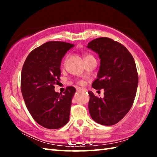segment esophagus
<instances>
[{"label":"esophagus","instance_id":"esophagus-1","mask_svg":"<svg viewBox=\"0 0 157 157\" xmlns=\"http://www.w3.org/2000/svg\"><path fill=\"white\" fill-rule=\"evenodd\" d=\"M78 90H82V91H86V89L82 88V87H79V88H78Z\"/></svg>","mask_w":157,"mask_h":157}]
</instances>
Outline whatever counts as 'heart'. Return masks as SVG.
I'll list each match as a JSON object with an SVG mask.
<instances>
[{
  "label": "heart",
  "instance_id": "1",
  "mask_svg": "<svg viewBox=\"0 0 157 157\" xmlns=\"http://www.w3.org/2000/svg\"><path fill=\"white\" fill-rule=\"evenodd\" d=\"M92 57H93L91 55L86 54V55H84V61H86V60H88L89 59H91V58H92ZM78 83H79V84H81V83H82V82H81V81H79V82H78Z\"/></svg>",
  "mask_w": 157,
  "mask_h": 157
}]
</instances>
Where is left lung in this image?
<instances>
[{
    "label": "left lung",
    "instance_id": "left-lung-1",
    "mask_svg": "<svg viewBox=\"0 0 157 157\" xmlns=\"http://www.w3.org/2000/svg\"><path fill=\"white\" fill-rule=\"evenodd\" d=\"M87 47L100 59L98 78L92 87L105 90L103 98L89 91L90 115L98 123L113 125L124 118L134 103L139 83L136 63L123 44L108 37L95 39Z\"/></svg>",
    "mask_w": 157,
    "mask_h": 157
}]
</instances>
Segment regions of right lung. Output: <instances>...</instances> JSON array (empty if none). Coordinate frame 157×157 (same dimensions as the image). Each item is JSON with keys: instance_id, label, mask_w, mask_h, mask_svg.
Wrapping results in <instances>:
<instances>
[{"instance_id": "obj_1", "label": "right lung", "mask_w": 157, "mask_h": 157, "mask_svg": "<svg viewBox=\"0 0 157 157\" xmlns=\"http://www.w3.org/2000/svg\"><path fill=\"white\" fill-rule=\"evenodd\" d=\"M73 46L63 41L46 42L34 49L23 66L21 89L25 105L34 120L47 129L61 128L69 120L75 89L67 86L59 94L54 85L60 80L62 57Z\"/></svg>"}]
</instances>
